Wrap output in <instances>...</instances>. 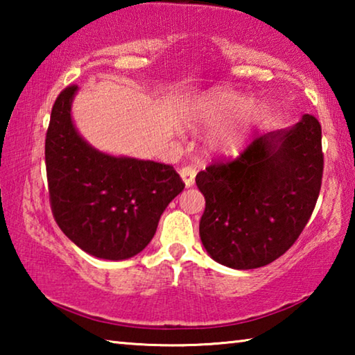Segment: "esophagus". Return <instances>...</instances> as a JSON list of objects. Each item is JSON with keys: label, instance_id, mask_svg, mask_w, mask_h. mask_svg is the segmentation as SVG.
Returning a JSON list of instances; mask_svg holds the SVG:
<instances>
[{"label": "esophagus", "instance_id": "1", "mask_svg": "<svg viewBox=\"0 0 355 355\" xmlns=\"http://www.w3.org/2000/svg\"><path fill=\"white\" fill-rule=\"evenodd\" d=\"M180 175H182V180H183V183L186 184V188H191V186L194 184V182H196V169H194V167H189V166L183 167V169L180 171Z\"/></svg>", "mask_w": 355, "mask_h": 355}]
</instances>
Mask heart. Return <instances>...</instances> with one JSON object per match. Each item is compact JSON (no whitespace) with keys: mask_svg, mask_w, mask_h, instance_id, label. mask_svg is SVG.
Here are the masks:
<instances>
[{"mask_svg":"<svg viewBox=\"0 0 355 355\" xmlns=\"http://www.w3.org/2000/svg\"><path fill=\"white\" fill-rule=\"evenodd\" d=\"M248 103L241 94L213 89L197 101L191 119L200 125H218L208 136V146L214 152L235 153L241 148L257 119L260 117V106Z\"/></svg>","mask_w":355,"mask_h":355,"instance_id":"obj_1","label":"heart"}]
</instances>
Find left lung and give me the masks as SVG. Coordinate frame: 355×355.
Masks as SVG:
<instances>
[{
	"mask_svg": "<svg viewBox=\"0 0 355 355\" xmlns=\"http://www.w3.org/2000/svg\"><path fill=\"white\" fill-rule=\"evenodd\" d=\"M322 166L321 125L304 114L293 127L257 136L236 161L197 173L208 255L233 269L261 268L284 255L313 213Z\"/></svg>",
	"mask_w": 355,
	"mask_h": 355,
	"instance_id": "obj_1",
	"label": "left lung"
}]
</instances>
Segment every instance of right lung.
<instances>
[{"mask_svg": "<svg viewBox=\"0 0 355 355\" xmlns=\"http://www.w3.org/2000/svg\"><path fill=\"white\" fill-rule=\"evenodd\" d=\"M78 86L59 94L45 141L51 209L61 230L86 254L128 260L147 248L161 214L183 191L172 166L111 155L76 130Z\"/></svg>", "mask_w": 355, "mask_h": 355, "instance_id": "1", "label": "right lung"}]
</instances>
